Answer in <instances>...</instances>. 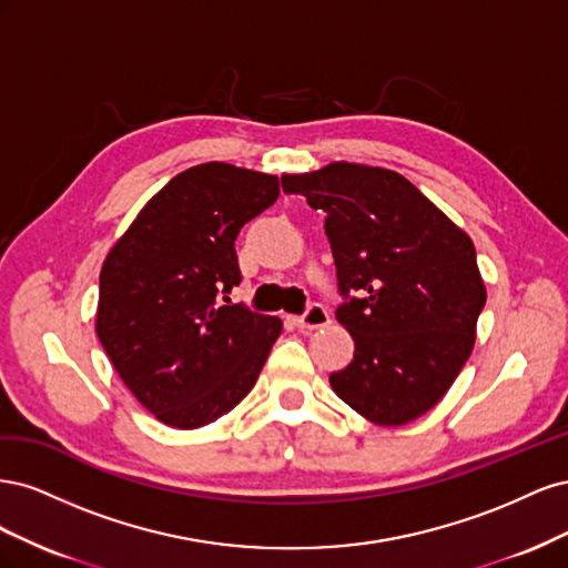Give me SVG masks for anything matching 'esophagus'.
<instances>
[{
    "label": "esophagus",
    "mask_w": 568,
    "mask_h": 568,
    "mask_svg": "<svg viewBox=\"0 0 568 568\" xmlns=\"http://www.w3.org/2000/svg\"><path fill=\"white\" fill-rule=\"evenodd\" d=\"M294 322L301 332H313V329H320V326L329 324V313H326L324 305L311 303L307 305V311L301 317H296Z\"/></svg>",
    "instance_id": "esophagus-1"
}]
</instances>
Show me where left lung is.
<instances>
[{
    "label": "left lung",
    "mask_w": 568,
    "mask_h": 568,
    "mask_svg": "<svg viewBox=\"0 0 568 568\" xmlns=\"http://www.w3.org/2000/svg\"><path fill=\"white\" fill-rule=\"evenodd\" d=\"M282 186L324 211L336 320L355 341L332 388L382 426L422 417L469 359L486 305L471 239L393 170L332 163Z\"/></svg>",
    "instance_id": "obj_1"
}]
</instances>
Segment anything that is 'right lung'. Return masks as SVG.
<instances>
[{
	"label": "right lung",
	"mask_w": 568,
	"mask_h": 568,
	"mask_svg": "<svg viewBox=\"0 0 568 568\" xmlns=\"http://www.w3.org/2000/svg\"><path fill=\"white\" fill-rule=\"evenodd\" d=\"M280 180L201 163L170 180L99 274L97 336L151 415L199 428L242 403L282 320L225 305L242 282L234 242L277 201Z\"/></svg>",
	"instance_id": "obj_1"
}]
</instances>
